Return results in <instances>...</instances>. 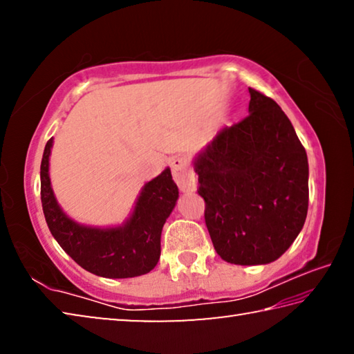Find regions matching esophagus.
Instances as JSON below:
<instances>
[{"mask_svg":"<svg viewBox=\"0 0 354 354\" xmlns=\"http://www.w3.org/2000/svg\"><path fill=\"white\" fill-rule=\"evenodd\" d=\"M173 179L178 184V187L183 192H194L196 189V176L194 169L190 167L189 159L185 156H176L170 162Z\"/></svg>","mask_w":354,"mask_h":354,"instance_id":"1","label":"esophagus"}]
</instances>
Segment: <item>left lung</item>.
<instances>
[{
	"label": "left lung",
	"mask_w": 354,
	"mask_h": 354,
	"mask_svg": "<svg viewBox=\"0 0 354 354\" xmlns=\"http://www.w3.org/2000/svg\"><path fill=\"white\" fill-rule=\"evenodd\" d=\"M250 91L248 115L194 160L205 220L221 259L261 266L283 256L308 215L306 149L272 98Z\"/></svg>",
	"instance_id": "left-lung-1"
}]
</instances>
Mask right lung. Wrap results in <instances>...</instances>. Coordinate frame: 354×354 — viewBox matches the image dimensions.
<instances>
[{
    "instance_id": "obj_1",
    "label": "right lung",
    "mask_w": 354,
    "mask_h": 354,
    "mask_svg": "<svg viewBox=\"0 0 354 354\" xmlns=\"http://www.w3.org/2000/svg\"><path fill=\"white\" fill-rule=\"evenodd\" d=\"M53 139L40 165V195L53 237L84 270L103 278H134L151 272L160 257V234L179 196L170 169L143 185L134 212L122 226L93 227L76 223L57 205L50 181Z\"/></svg>"
}]
</instances>
